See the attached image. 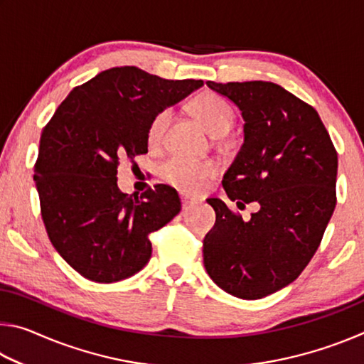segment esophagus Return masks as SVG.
I'll use <instances>...</instances> for the list:
<instances>
[{
  "instance_id": "34e87169",
  "label": "esophagus",
  "mask_w": 364,
  "mask_h": 364,
  "mask_svg": "<svg viewBox=\"0 0 364 364\" xmlns=\"http://www.w3.org/2000/svg\"><path fill=\"white\" fill-rule=\"evenodd\" d=\"M194 202H196L194 197H191L188 194H181V205H183V208H189L191 205L194 204Z\"/></svg>"
}]
</instances>
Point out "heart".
I'll list each match as a JSON object with an SVG mask.
<instances>
[{
    "mask_svg": "<svg viewBox=\"0 0 364 364\" xmlns=\"http://www.w3.org/2000/svg\"><path fill=\"white\" fill-rule=\"evenodd\" d=\"M189 110L205 130L213 136H223L234 122L231 104L215 93H202L189 102ZM170 109H162L152 117L147 127V143L157 146L164 139L170 122ZM160 178L184 193H199L217 175V165L212 160H196L173 156L165 160L159 168Z\"/></svg>",
    "mask_w": 364,
    "mask_h": 364,
    "instance_id": "1",
    "label": "heart"
}]
</instances>
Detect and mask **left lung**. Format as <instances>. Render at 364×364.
Segmentation results:
<instances>
[{
    "instance_id": "left-lung-1",
    "label": "left lung",
    "mask_w": 364,
    "mask_h": 364,
    "mask_svg": "<svg viewBox=\"0 0 364 364\" xmlns=\"http://www.w3.org/2000/svg\"><path fill=\"white\" fill-rule=\"evenodd\" d=\"M241 109L244 144L223 176L239 208L257 202L249 221L223 200L204 239L215 284L255 300L291 284L315 255L336 208L337 151L310 104L271 82H207Z\"/></svg>"
}]
</instances>
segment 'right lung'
<instances>
[{
    "label": "right lung",
    "mask_w": 364,
    "mask_h": 364,
    "mask_svg": "<svg viewBox=\"0 0 364 364\" xmlns=\"http://www.w3.org/2000/svg\"><path fill=\"white\" fill-rule=\"evenodd\" d=\"M202 80H165L133 65L75 86L43 128L33 180L48 237L70 267L95 282L130 278L149 262V234L181 210L176 191L143 194L117 186L122 159L147 152V127Z\"/></svg>",
    "instance_id": "right-lung-1"
}]
</instances>
